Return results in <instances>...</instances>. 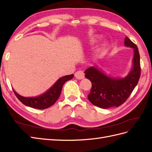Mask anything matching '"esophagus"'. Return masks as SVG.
Returning <instances> with one entry per match:
<instances>
[{
	"label": "esophagus",
	"instance_id": "esophagus-1",
	"mask_svg": "<svg viewBox=\"0 0 152 152\" xmlns=\"http://www.w3.org/2000/svg\"><path fill=\"white\" fill-rule=\"evenodd\" d=\"M75 77L77 79H83L84 78V73L83 71H77L75 73Z\"/></svg>",
	"mask_w": 152,
	"mask_h": 152
}]
</instances>
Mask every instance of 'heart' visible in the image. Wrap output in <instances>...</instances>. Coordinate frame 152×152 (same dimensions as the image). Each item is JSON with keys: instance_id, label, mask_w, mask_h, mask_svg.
Instances as JSON below:
<instances>
[{"instance_id": "heart-1", "label": "heart", "mask_w": 152, "mask_h": 152, "mask_svg": "<svg viewBox=\"0 0 152 152\" xmlns=\"http://www.w3.org/2000/svg\"><path fill=\"white\" fill-rule=\"evenodd\" d=\"M101 39V35H94L92 37H91L90 39V41L91 44H95V43H97V42H99ZM106 47H107V44L106 43L102 44V45L100 46V48H99V50L97 51V55H98V56H101V55H102V54L104 53V52Z\"/></svg>"}]
</instances>
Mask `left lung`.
<instances>
[{
	"instance_id": "8db88e82",
	"label": "left lung",
	"mask_w": 152,
	"mask_h": 152,
	"mask_svg": "<svg viewBox=\"0 0 152 152\" xmlns=\"http://www.w3.org/2000/svg\"><path fill=\"white\" fill-rule=\"evenodd\" d=\"M124 45L134 50L132 67L126 77H111L95 66L85 70V77L92 84L88 98L91 103L99 108L106 109L123 104L138 83L140 66L137 46L128 37L125 38Z\"/></svg>"
}]
</instances>
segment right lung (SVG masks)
<instances>
[{
    "mask_svg": "<svg viewBox=\"0 0 152 152\" xmlns=\"http://www.w3.org/2000/svg\"><path fill=\"white\" fill-rule=\"evenodd\" d=\"M73 76V74H72L61 77L46 92L37 97H25L17 94L14 90L13 91L18 100L24 105L36 109H46L55 104L61 95L64 84L72 79Z\"/></svg>",
    "mask_w": 152,
    "mask_h": 152,
    "instance_id": "add662e5",
    "label": "right lung"
}]
</instances>
